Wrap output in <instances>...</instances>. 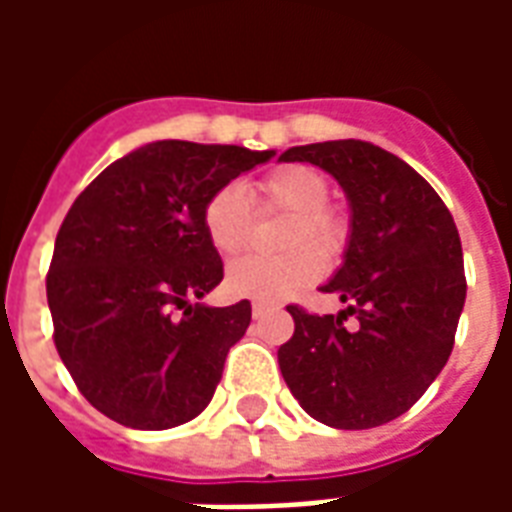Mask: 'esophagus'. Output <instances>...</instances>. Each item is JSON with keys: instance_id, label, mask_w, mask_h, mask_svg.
<instances>
[{"instance_id": "1", "label": "esophagus", "mask_w": 512, "mask_h": 512, "mask_svg": "<svg viewBox=\"0 0 512 512\" xmlns=\"http://www.w3.org/2000/svg\"><path fill=\"white\" fill-rule=\"evenodd\" d=\"M274 307V301H266V299H255L252 301V315H263L266 310Z\"/></svg>"}]
</instances>
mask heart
Wrapping results in <instances>:
<instances>
[{"label": "heart", "mask_w": 512, "mask_h": 512, "mask_svg": "<svg viewBox=\"0 0 512 512\" xmlns=\"http://www.w3.org/2000/svg\"><path fill=\"white\" fill-rule=\"evenodd\" d=\"M257 202L263 208L290 211L282 244L293 246L282 255H249L227 268V288L249 299H285L321 277L323 256L343 246V222L326 205L329 180L304 164L271 169L257 180ZM202 224L219 255H238L252 235V205L238 186H222L205 202ZM322 249L320 253L306 241Z\"/></svg>", "instance_id": "b5f03b06"}]
</instances>
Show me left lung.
<instances>
[{"instance_id": "left-lung-1", "label": "left lung", "mask_w": 512, "mask_h": 512, "mask_svg": "<svg viewBox=\"0 0 512 512\" xmlns=\"http://www.w3.org/2000/svg\"><path fill=\"white\" fill-rule=\"evenodd\" d=\"M329 172L348 197L343 266L321 290L345 310L288 307L296 332L279 370L301 408L329 428L365 430L406 414L447 365L466 301L458 227L428 180L362 139L285 150ZM354 314V330L344 326Z\"/></svg>"}]
</instances>
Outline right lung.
Instances as JSON below:
<instances>
[{
	"label": "right lung",
	"mask_w": 512,
	"mask_h": 512,
	"mask_svg": "<svg viewBox=\"0 0 512 512\" xmlns=\"http://www.w3.org/2000/svg\"><path fill=\"white\" fill-rule=\"evenodd\" d=\"M274 156L161 139L117 158L76 197L46 296L62 365L101 414L167 430L211 403L252 304H202L224 277L202 213L213 191Z\"/></svg>",
	"instance_id": "obj_1"
}]
</instances>
